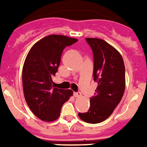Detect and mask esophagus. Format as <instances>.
Segmentation results:
<instances>
[{"label": "esophagus", "mask_w": 147, "mask_h": 147, "mask_svg": "<svg viewBox=\"0 0 147 147\" xmlns=\"http://www.w3.org/2000/svg\"><path fill=\"white\" fill-rule=\"evenodd\" d=\"M74 96L75 97H79V96H82V93L80 92H74Z\"/></svg>", "instance_id": "34e87169"}]
</instances>
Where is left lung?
<instances>
[{
    "instance_id": "8db88e82",
    "label": "left lung",
    "mask_w": 147,
    "mask_h": 147,
    "mask_svg": "<svg viewBox=\"0 0 147 147\" xmlns=\"http://www.w3.org/2000/svg\"><path fill=\"white\" fill-rule=\"evenodd\" d=\"M93 54V80L97 82L87 112L78 116L88 123L105 121L119 104L125 90V66L121 55L103 39L86 38Z\"/></svg>"
}]
</instances>
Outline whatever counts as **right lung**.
I'll return each instance as SVG.
<instances>
[{"label":"right lung","mask_w":147,"mask_h":147,"mask_svg":"<svg viewBox=\"0 0 147 147\" xmlns=\"http://www.w3.org/2000/svg\"><path fill=\"white\" fill-rule=\"evenodd\" d=\"M77 41L65 35H48L36 42L27 55L22 72L24 97L41 120L57 119L63 104L73 95L70 89L53 88L51 78L58 71L63 50Z\"/></svg>","instance_id":"1"}]
</instances>
